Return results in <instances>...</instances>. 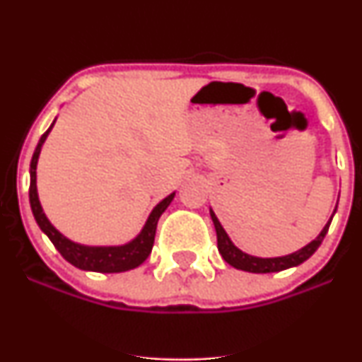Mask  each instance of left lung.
Here are the masks:
<instances>
[{"mask_svg": "<svg viewBox=\"0 0 362 362\" xmlns=\"http://www.w3.org/2000/svg\"><path fill=\"white\" fill-rule=\"evenodd\" d=\"M335 211H337V207H335ZM335 211H334V214H335ZM334 214H332V218H334ZM211 218H213L216 235H218V250L223 255V259L226 260L230 265H233L235 269H240V271H247V272H255V274L279 272V271H284V269L296 267V265H300L305 260H308L310 257L318 250L320 245H322L323 238H325V235L328 231V226H330V223H332V218H330V221L325 224V228L322 230V233H320L317 238L313 240V242L306 245V247H303L301 250L291 253V255H286V257L259 259V257L247 255V253L238 250V248L231 243V240L228 238L226 231L223 230L221 223L218 221V218H216L213 209H211Z\"/></svg>", "mask_w": 362, "mask_h": 362, "instance_id": "left-lung-1", "label": "left lung"}]
</instances>
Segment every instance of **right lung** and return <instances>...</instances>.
<instances>
[{"label": "right lung", "instance_id": "right-lung-1", "mask_svg": "<svg viewBox=\"0 0 362 362\" xmlns=\"http://www.w3.org/2000/svg\"><path fill=\"white\" fill-rule=\"evenodd\" d=\"M52 126L42 134V138H40L39 144H37L34 156H32V161H30V187H28V199H30V207L37 224H39L40 230L49 236V240H51L54 247L57 248V252H59L61 255L69 262V264H73L74 267L83 269V271H93V272H126V271H131V269H136L138 265L143 264V262L149 257V253H151L153 243H155L158 219H160V216L165 213V209L170 206V202L173 201L175 192L170 194L168 197H165L163 201H161L160 204L151 211L146 224H144L143 231H141L138 238L132 240L131 243L122 245V247H83V245L73 243L71 240L62 236L59 231L49 223V219L45 218L42 207H40L39 195H37V185H35L37 160H39L40 146H42L45 138H47V134L51 132Z\"/></svg>", "mask_w": 362, "mask_h": 362}]
</instances>
